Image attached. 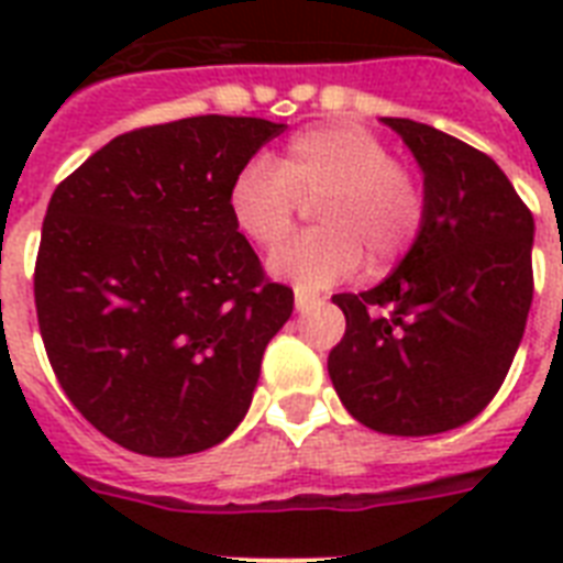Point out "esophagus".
<instances>
[{"instance_id":"1","label":"esophagus","mask_w":563,"mask_h":563,"mask_svg":"<svg viewBox=\"0 0 563 563\" xmlns=\"http://www.w3.org/2000/svg\"><path fill=\"white\" fill-rule=\"evenodd\" d=\"M318 303H321V300L316 298V295H307V291H295V309H298V312H309V309H316Z\"/></svg>"}]
</instances>
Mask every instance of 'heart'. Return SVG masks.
<instances>
[{
  "label": "heart",
  "instance_id": "b5f03b06",
  "mask_svg": "<svg viewBox=\"0 0 563 563\" xmlns=\"http://www.w3.org/2000/svg\"><path fill=\"white\" fill-rule=\"evenodd\" d=\"M316 205V233L295 239L268 260L274 277L300 291L330 289L362 265L400 263L418 242L427 195L406 166L391 161L385 140L362 125L307 128L277 163L251 157L228 187L230 219L260 247L286 242L300 201Z\"/></svg>",
  "mask_w": 563,
  "mask_h": 563
}]
</instances>
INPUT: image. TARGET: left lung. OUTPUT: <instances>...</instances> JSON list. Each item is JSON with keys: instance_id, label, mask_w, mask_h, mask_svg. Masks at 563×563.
Listing matches in <instances>:
<instances>
[{"instance_id": "8db88e82", "label": "left lung", "mask_w": 563, "mask_h": 563, "mask_svg": "<svg viewBox=\"0 0 563 563\" xmlns=\"http://www.w3.org/2000/svg\"><path fill=\"white\" fill-rule=\"evenodd\" d=\"M423 172L418 242L379 286L335 295L347 318L327 371L344 409L385 435H438L506 379L532 307L534 219L488 154L385 117Z\"/></svg>"}]
</instances>
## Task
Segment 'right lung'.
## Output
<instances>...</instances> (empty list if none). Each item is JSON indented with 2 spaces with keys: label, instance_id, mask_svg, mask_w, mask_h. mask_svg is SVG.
Instances as JSON below:
<instances>
[{
  "label": "right lung",
  "instance_id": "add662e5",
  "mask_svg": "<svg viewBox=\"0 0 563 563\" xmlns=\"http://www.w3.org/2000/svg\"><path fill=\"white\" fill-rule=\"evenodd\" d=\"M283 128L216 113L140 128L48 201L40 335L75 409L131 453H201L245 418L295 295L263 274L228 187Z\"/></svg>",
  "mask_w": 563,
  "mask_h": 563
}]
</instances>
